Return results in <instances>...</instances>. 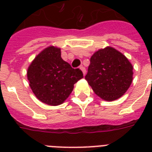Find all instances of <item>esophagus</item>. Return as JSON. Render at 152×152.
I'll return each mask as SVG.
<instances>
[{
    "instance_id": "obj_1",
    "label": "esophagus",
    "mask_w": 152,
    "mask_h": 152,
    "mask_svg": "<svg viewBox=\"0 0 152 152\" xmlns=\"http://www.w3.org/2000/svg\"><path fill=\"white\" fill-rule=\"evenodd\" d=\"M80 69L81 71L83 72V75H85V74H86V69H85V68H84V67H83V65H81V66L80 67Z\"/></svg>"
}]
</instances>
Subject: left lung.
I'll use <instances>...</instances> for the list:
<instances>
[{
  "label": "left lung",
  "instance_id": "left-lung-1",
  "mask_svg": "<svg viewBox=\"0 0 152 152\" xmlns=\"http://www.w3.org/2000/svg\"><path fill=\"white\" fill-rule=\"evenodd\" d=\"M86 80L98 96L114 101L125 94L131 85L133 67L127 57L107 46L91 56Z\"/></svg>",
  "mask_w": 152,
  "mask_h": 152
}]
</instances>
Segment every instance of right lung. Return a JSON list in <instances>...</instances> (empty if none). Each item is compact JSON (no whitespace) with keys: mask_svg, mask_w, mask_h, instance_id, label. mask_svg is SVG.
<instances>
[{"mask_svg":"<svg viewBox=\"0 0 152 152\" xmlns=\"http://www.w3.org/2000/svg\"><path fill=\"white\" fill-rule=\"evenodd\" d=\"M83 77L61 57V49L49 46L36 56L27 69V80L36 98L50 106L63 103Z\"/></svg>","mask_w":152,"mask_h":152,"instance_id":"right-lung-1","label":"right lung"}]
</instances>
